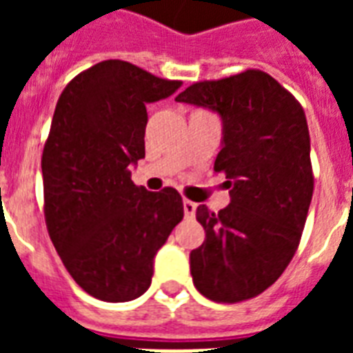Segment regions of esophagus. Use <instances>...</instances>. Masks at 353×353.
<instances>
[{"instance_id": "obj_1", "label": "esophagus", "mask_w": 353, "mask_h": 353, "mask_svg": "<svg viewBox=\"0 0 353 353\" xmlns=\"http://www.w3.org/2000/svg\"><path fill=\"white\" fill-rule=\"evenodd\" d=\"M196 207H198V203H194L190 199H183V210H185V216H187V218H194V214H196Z\"/></svg>"}]
</instances>
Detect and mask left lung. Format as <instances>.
<instances>
[{
    "mask_svg": "<svg viewBox=\"0 0 353 353\" xmlns=\"http://www.w3.org/2000/svg\"><path fill=\"white\" fill-rule=\"evenodd\" d=\"M176 101L221 115L214 172L231 188L227 209H196L205 241L190 252L194 285L223 304L254 299L279 280L301 243L313 196L306 113L260 69L194 82Z\"/></svg>",
    "mask_w": 353,
    "mask_h": 353,
    "instance_id": "left-lung-1",
    "label": "left lung"
}]
</instances>
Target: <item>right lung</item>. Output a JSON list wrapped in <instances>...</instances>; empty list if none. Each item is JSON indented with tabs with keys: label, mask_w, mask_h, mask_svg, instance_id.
<instances>
[{
	"label": "right lung",
	"mask_w": 353,
	"mask_h": 353,
	"mask_svg": "<svg viewBox=\"0 0 353 353\" xmlns=\"http://www.w3.org/2000/svg\"><path fill=\"white\" fill-rule=\"evenodd\" d=\"M179 85L104 60L77 74L57 102L41 154L46 225L69 274L99 301L143 295L155 252L183 220L176 188L148 192L130 172L144 157L146 104Z\"/></svg>",
	"instance_id": "obj_1"
}]
</instances>
